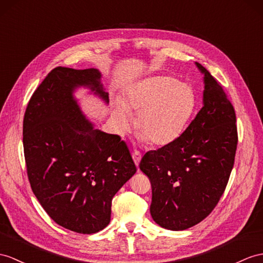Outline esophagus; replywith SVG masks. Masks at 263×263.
<instances>
[{"mask_svg":"<svg viewBox=\"0 0 263 263\" xmlns=\"http://www.w3.org/2000/svg\"><path fill=\"white\" fill-rule=\"evenodd\" d=\"M133 159H134V162H135L136 166H138V165H139V162H140V159H142V154H140V153L137 152V151H134V152H133Z\"/></svg>","mask_w":263,"mask_h":263,"instance_id":"esophagus-1","label":"esophagus"}]
</instances>
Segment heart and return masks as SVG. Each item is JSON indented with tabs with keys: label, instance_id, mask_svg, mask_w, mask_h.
Here are the masks:
<instances>
[{
	"label": "heart",
	"instance_id": "1",
	"mask_svg": "<svg viewBox=\"0 0 263 263\" xmlns=\"http://www.w3.org/2000/svg\"><path fill=\"white\" fill-rule=\"evenodd\" d=\"M195 104V93L187 83L168 76H153L133 83L121 101L114 102L111 117L123 135L132 128L129 115L137 116L140 139L161 147L182 136Z\"/></svg>",
	"mask_w": 263,
	"mask_h": 263
}]
</instances>
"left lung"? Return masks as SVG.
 <instances>
[{
	"label": "left lung",
	"mask_w": 263,
	"mask_h": 263,
	"mask_svg": "<svg viewBox=\"0 0 263 263\" xmlns=\"http://www.w3.org/2000/svg\"><path fill=\"white\" fill-rule=\"evenodd\" d=\"M203 106L182 136L147 152L139 168L152 183L151 215L159 227L182 231L212 212L233 168L235 111L222 86L198 62Z\"/></svg>",
	"instance_id": "left-lung-1"
}]
</instances>
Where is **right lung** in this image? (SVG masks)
<instances>
[{
    "instance_id": "1",
    "label": "right lung",
    "mask_w": 263,
    "mask_h": 263,
    "mask_svg": "<svg viewBox=\"0 0 263 263\" xmlns=\"http://www.w3.org/2000/svg\"><path fill=\"white\" fill-rule=\"evenodd\" d=\"M80 87L109 102L98 69L54 68L28 104L23 148L31 189L48 215L91 234L109 224L112 197L137 168L125 142L83 115L74 98Z\"/></svg>"
}]
</instances>
